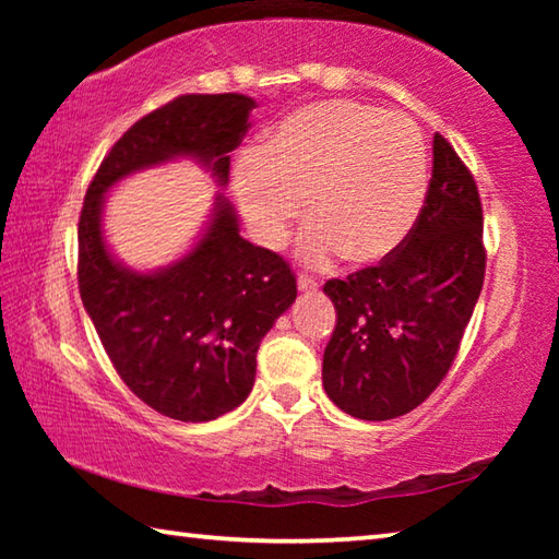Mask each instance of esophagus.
Listing matches in <instances>:
<instances>
[{"mask_svg": "<svg viewBox=\"0 0 559 559\" xmlns=\"http://www.w3.org/2000/svg\"><path fill=\"white\" fill-rule=\"evenodd\" d=\"M298 288L306 290V293L318 290V281L313 276H308V273H300V276H298Z\"/></svg>", "mask_w": 559, "mask_h": 559, "instance_id": "obj_1", "label": "esophagus"}]
</instances>
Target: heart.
I'll list each match as a JSON object with an SVG mask.
<instances>
[{
	"label": "heart",
	"instance_id": "b5f03b06",
	"mask_svg": "<svg viewBox=\"0 0 559 559\" xmlns=\"http://www.w3.org/2000/svg\"><path fill=\"white\" fill-rule=\"evenodd\" d=\"M234 187L259 239L278 249L306 204L300 257L374 263L412 231L427 194V145L404 112L328 100L293 112L236 163Z\"/></svg>",
	"mask_w": 559,
	"mask_h": 559
}]
</instances>
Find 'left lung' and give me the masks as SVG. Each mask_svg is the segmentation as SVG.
Wrapping results in <instances>:
<instances>
[{"mask_svg": "<svg viewBox=\"0 0 559 559\" xmlns=\"http://www.w3.org/2000/svg\"><path fill=\"white\" fill-rule=\"evenodd\" d=\"M484 276L476 179L437 132L429 189L406 239L377 266L323 286L337 310L323 355L330 400L365 421L416 409L451 370Z\"/></svg>", "mask_w": 559, "mask_h": 559, "instance_id": "8db88e82", "label": "left lung"}]
</instances>
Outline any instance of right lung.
<instances>
[{
    "instance_id": "add662e5",
    "label": "right lung",
    "mask_w": 559,
    "mask_h": 559,
    "mask_svg": "<svg viewBox=\"0 0 559 559\" xmlns=\"http://www.w3.org/2000/svg\"><path fill=\"white\" fill-rule=\"evenodd\" d=\"M253 108L239 93H187L165 103L110 147L83 200V306L120 380L177 421H212L249 396L261 340L298 296L296 273L278 253L243 239L222 197L182 261L157 273L122 269L103 241V194L130 173L179 155L197 157L224 185Z\"/></svg>"
}]
</instances>
